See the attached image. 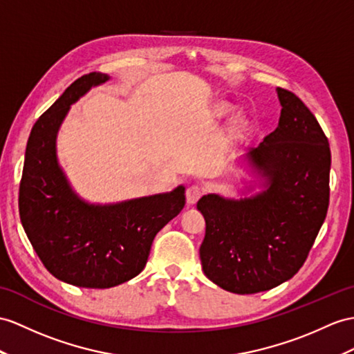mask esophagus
<instances>
[{
  "label": "esophagus",
  "instance_id": "obj_1",
  "mask_svg": "<svg viewBox=\"0 0 354 354\" xmlns=\"http://www.w3.org/2000/svg\"><path fill=\"white\" fill-rule=\"evenodd\" d=\"M201 195H203V187L201 186H198V185L189 186L186 189V201H187V204L189 205L195 204L198 200H200Z\"/></svg>",
  "mask_w": 354,
  "mask_h": 354
}]
</instances>
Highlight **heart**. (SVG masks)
Here are the masks:
<instances>
[{"instance_id":"1","label":"heart","mask_w":354,"mask_h":354,"mask_svg":"<svg viewBox=\"0 0 354 354\" xmlns=\"http://www.w3.org/2000/svg\"><path fill=\"white\" fill-rule=\"evenodd\" d=\"M230 111H231V106L227 105V103H222V105L218 106L216 114H218V115H225V114H228ZM240 129H242V123H237V124L234 126V131H240Z\"/></svg>"}]
</instances>
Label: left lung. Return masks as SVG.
I'll list each match as a JSON object with an SVG mask.
<instances>
[{"label": "left lung", "mask_w": 354, "mask_h": 354, "mask_svg": "<svg viewBox=\"0 0 354 354\" xmlns=\"http://www.w3.org/2000/svg\"><path fill=\"white\" fill-rule=\"evenodd\" d=\"M278 127L246 154L263 191L240 200L204 195L203 270L221 288L254 295L281 286L304 266L329 207V141L295 93L277 88Z\"/></svg>", "instance_id": "8db88e82"}]
</instances>
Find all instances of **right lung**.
<instances>
[{
	"instance_id": "obj_1",
	"label": "right lung",
	"mask_w": 354,
	"mask_h": 354,
	"mask_svg": "<svg viewBox=\"0 0 354 354\" xmlns=\"http://www.w3.org/2000/svg\"><path fill=\"white\" fill-rule=\"evenodd\" d=\"M109 76L91 72L67 87L28 138L19 214L49 273L84 288H111L141 273L154 236L183 210L185 187L117 204H88L68 185L57 159V133L68 108Z\"/></svg>"
}]
</instances>
